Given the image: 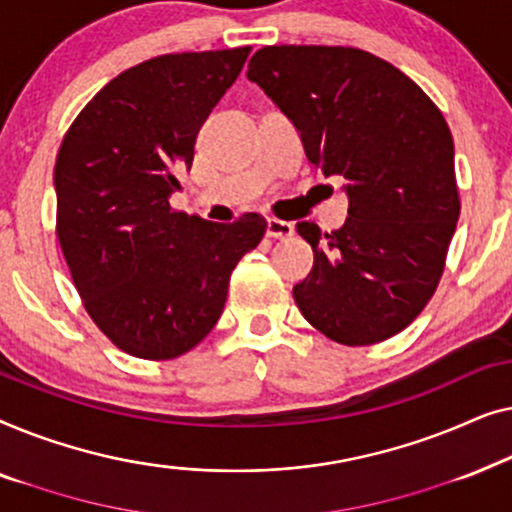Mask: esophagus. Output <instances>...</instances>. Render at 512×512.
Returning <instances> with one entry per match:
<instances>
[{
  "mask_svg": "<svg viewBox=\"0 0 512 512\" xmlns=\"http://www.w3.org/2000/svg\"><path fill=\"white\" fill-rule=\"evenodd\" d=\"M265 233H268V237H275V240H289V237L293 235V226L291 223L279 221V219H268Z\"/></svg>",
  "mask_w": 512,
  "mask_h": 512,
  "instance_id": "obj_1",
  "label": "esophagus"
}]
</instances>
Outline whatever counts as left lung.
<instances>
[{
	"instance_id": "8db88e82",
	"label": "left lung",
	"mask_w": 512,
	"mask_h": 512,
	"mask_svg": "<svg viewBox=\"0 0 512 512\" xmlns=\"http://www.w3.org/2000/svg\"><path fill=\"white\" fill-rule=\"evenodd\" d=\"M247 79L296 125L307 158L345 177V226L300 221L314 265L293 298L310 324L359 347L401 333L429 303L459 221L454 142L401 69L359 48L265 46Z\"/></svg>"
}]
</instances>
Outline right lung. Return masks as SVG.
I'll use <instances>...</instances> for the list:
<instances>
[{
  "label": "right lung",
  "instance_id": "add662e5",
  "mask_svg": "<svg viewBox=\"0 0 512 512\" xmlns=\"http://www.w3.org/2000/svg\"><path fill=\"white\" fill-rule=\"evenodd\" d=\"M251 48L158 55L90 100L55 163L58 237L100 331L139 359H177L219 321L230 272L263 240L247 212L214 223L174 212L195 137Z\"/></svg>",
  "mask_w": 512,
  "mask_h": 512
}]
</instances>
